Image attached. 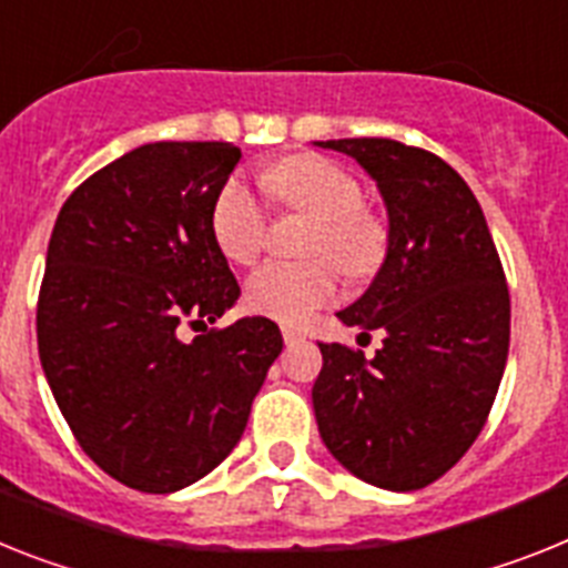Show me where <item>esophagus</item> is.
<instances>
[{"instance_id": "esophagus-1", "label": "esophagus", "mask_w": 568, "mask_h": 568, "mask_svg": "<svg viewBox=\"0 0 568 568\" xmlns=\"http://www.w3.org/2000/svg\"><path fill=\"white\" fill-rule=\"evenodd\" d=\"M281 336H284V342L287 344H295V342H302L304 333L298 331V327H293V324H284V327H281Z\"/></svg>"}]
</instances>
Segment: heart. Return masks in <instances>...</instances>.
Here are the masks:
<instances>
[{
    "label": "heart",
    "instance_id": "1",
    "mask_svg": "<svg viewBox=\"0 0 568 568\" xmlns=\"http://www.w3.org/2000/svg\"><path fill=\"white\" fill-rule=\"evenodd\" d=\"M264 186L281 203L318 217L310 255H327L347 275L376 270L385 232L365 212V192L351 172L324 158H293L266 169ZM212 235L226 258L237 264H250L264 246V203L241 178H230L217 192ZM327 258L307 264L266 261L246 278V304L275 322H304L338 293V273Z\"/></svg>",
    "mask_w": 568,
    "mask_h": 568
}]
</instances>
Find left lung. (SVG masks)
Returning a JSON list of instances; mask_svg holds the SVG:
<instances>
[{
  "label": "left lung",
  "instance_id": "1",
  "mask_svg": "<svg viewBox=\"0 0 568 568\" xmlns=\"http://www.w3.org/2000/svg\"><path fill=\"white\" fill-rule=\"evenodd\" d=\"M379 189L387 250L371 287L336 316L382 347L318 344V434L333 457L387 491H416L474 445L508 358L511 302L486 215L443 158L387 138L316 140Z\"/></svg>",
  "mask_w": 568,
  "mask_h": 568
}]
</instances>
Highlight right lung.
I'll list each match as a JSON object with an SVG mask.
<instances>
[{
  "label": "right lung",
  "mask_w": 568,
  "mask_h": 568,
  "mask_svg": "<svg viewBox=\"0 0 568 568\" xmlns=\"http://www.w3.org/2000/svg\"><path fill=\"white\" fill-rule=\"evenodd\" d=\"M241 149L145 143L62 203L37 307L40 362L80 448L145 494L192 486L230 457L284 338L264 316L192 342L241 287L212 206Z\"/></svg>",
  "instance_id": "obj_1"
}]
</instances>
